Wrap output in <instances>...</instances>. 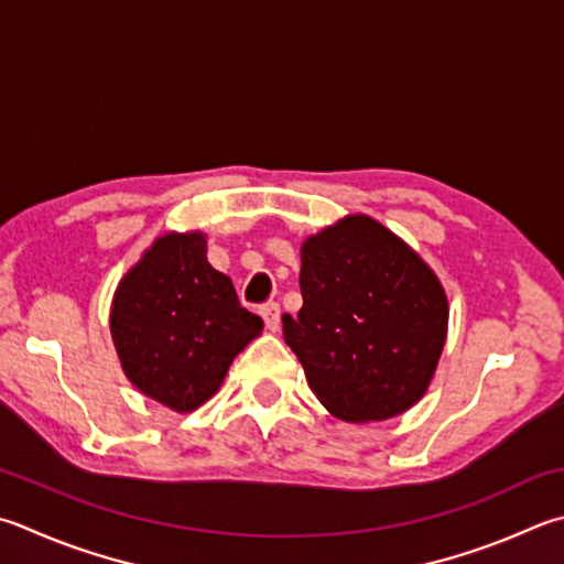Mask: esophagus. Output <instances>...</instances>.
I'll use <instances>...</instances> for the list:
<instances>
[{"mask_svg":"<svg viewBox=\"0 0 564 564\" xmlns=\"http://www.w3.org/2000/svg\"><path fill=\"white\" fill-rule=\"evenodd\" d=\"M261 317L265 327H269L271 333H275L281 327V305L279 303H265L261 305Z\"/></svg>","mask_w":564,"mask_h":564,"instance_id":"1","label":"esophagus"}]
</instances>
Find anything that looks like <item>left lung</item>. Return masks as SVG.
<instances>
[{
    "label": "left lung",
    "mask_w": 564,
    "mask_h": 564,
    "mask_svg": "<svg viewBox=\"0 0 564 564\" xmlns=\"http://www.w3.org/2000/svg\"><path fill=\"white\" fill-rule=\"evenodd\" d=\"M299 315L283 340L343 422H382L426 392L448 305L434 271L370 217H347L301 249Z\"/></svg>",
    "instance_id": "left-lung-1"
}]
</instances>
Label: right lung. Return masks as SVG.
I'll return each mask as SVG.
<instances>
[{
    "mask_svg": "<svg viewBox=\"0 0 564 564\" xmlns=\"http://www.w3.org/2000/svg\"><path fill=\"white\" fill-rule=\"evenodd\" d=\"M202 234H167L126 273L110 311L122 370L140 392L194 412L263 330L229 275L212 269Z\"/></svg>",
    "mask_w": 564,
    "mask_h": 564,
    "instance_id": "right-lung-1",
    "label": "right lung"
}]
</instances>
